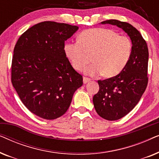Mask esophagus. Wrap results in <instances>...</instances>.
Segmentation results:
<instances>
[{
	"label": "esophagus",
	"mask_w": 159,
	"mask_h": 159,
	"mask_svg": "<svg viewBox=\"0 0 159 159\" xmlns=\"http://www.w3.org/2000/svg\"><path fill=\"white\" fill-rule=\"evenodd\" d=\"M90 78H88V77H83V82H84V84H86V83H88V82H89L90 81Z\"/></svg>",
	"instance_id": "esophagus-1"
}]
</instances>
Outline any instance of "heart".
<instances>
[{"mask_svg":"<svg viewBox=\"0 0 159 159\" xmlns=\"http://www.w3.org/2000/svg\"><path fill=\"white\" fill-rule=\"evenodd\" d=\"M64 52L76 70L81 71L93 56V64L86 69V74L101 73L111 78L118 75L129 62L132 52L129 38L119 35L111 30L93 28L84 30L78 37V42L67 43Z\"/></svg>","mask_w":159,"mask_h":159,"instance_id":"b5f03b06","label":"heart"}]
</instances>
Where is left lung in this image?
<instances>
[{
  "instance_id": "left-lung-1",
  "label": "left lung",
  "mask_w": 159,
  "mask_h": 159,
  "mask_svg": "<svg viewBox=\"0 0 159 159\" xmlns=\"http://www.w3.org/2000/svg\"><path fill=\"white\" fill-rule=\"evenodd\" d=\"M101 24L116 25L122 29L132 44L131 57L124 70L115 77L98 80L99 90L93 98L98 114L106 120L114 121L131 111L146 89L148 48L140 32L130 24L116 19Z\"/></svg>"
}]
</instances>
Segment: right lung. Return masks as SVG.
Wrapping results in <instances>:
<instances>
[{"mask_svg":"<svg viewBox=\"0 0 159 159\" xmlns=\"http://www.w3.org/2000/svg\"><path fill=\"white\" fill-rule=\"evenodd\" d=\"M78 29L43 21L24 32L15 45L12 84L24 105L39 117L51 120L64 115L83 84L64 52L65 41Z\"/></svg>","mask_w":159,"mask_h":159,"instance_id":"right-lung-1","label":"right lung"}]
</instances>
